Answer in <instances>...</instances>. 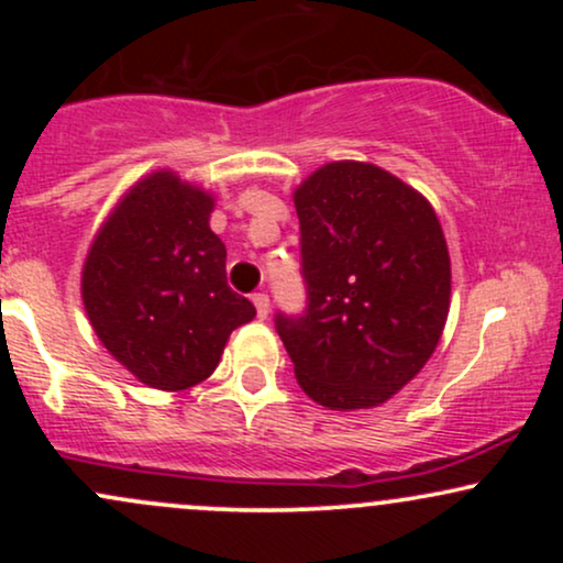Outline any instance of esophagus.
<instances>
[{
    "instance_id": "esophagus-1",
    "label": "esophagus",
    "mask_w": 563,
    "mask_h": 563,
    "mask_svg": "<svg viewBox=\"0 0 563 563\" xmlns=\"http://www.w3.org/2000/svg\"><path fill=\"white\" fill-rule=\"evenodd\" d=\"M251 301H254V307H256V314H260V318L264 320L269 314V296L264 294V290H260V294H254L251 296Z\"/></svg>"
}]
</instances>
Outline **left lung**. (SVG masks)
<instances>
[{"label": "left lung", "instance_id": "obj_1", "mask_svg": "<svg viewBox=\"0 0 563 563\" xmlns=\"http://www.w3.org/2000/svg\"><path fill=\"white\" fill-rule=\"evenodd\" d=\"M307 307L275 314L296 380L331 410L418 376L450 309V254L421 192L373 164H325L294 192Z\"/></svg>", "mask_w": 563, "mask_h": 563}]
</instances>
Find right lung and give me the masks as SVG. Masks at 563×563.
<instances>
[{"mask_svg":"<svg viewBox=\"0 0 563 563\" xmlns=\"http://www.w3.org/2000/svg\"><path fill=\"white\" fill-rule=\"evenodd\" d=\"M214 200L174 172L145 177L97 232L81 299L108 352L153 389L209 378L230 333L256 309L228 286Z\"/></svg>","mask_w":563,"mask_h":563,"instance_id":"right-lung-1","label":"right lung"}]
</instances>
